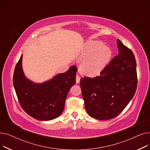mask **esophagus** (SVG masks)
Listing matches in <instances>:
<instances>
[{
	"label": "esophagus",
	"instance_id": "obj_1",
	"mask_svg": "<svg viewBox=\"0 0 150 150\" xmlns=\"http://www.w3.org/2000/svg\"><path fill=\"white\" fill-rule=\"evenodd\" d=\"M80 81V76L79 75H76V83H79Z\"/></svg>",
	"mask_w": 150,
	"mask_h": 150
}]
</instances>
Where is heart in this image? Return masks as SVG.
I'll return each instance as SVG.
<instances>
[{
    "label": "heart",
    "mask_w": 150,
    "mask_h": 150,
    "mask_svg": "<svg viewBox=\"0 0 150 150\" xmlns=\"http://www.w3.org/2000/svg\"><path fill=\"white\" fill-rule=\"evenodd\" d=\"M111 57V50L102 42H88L81 54V73L88 76L98 75L108 65Z\"/></svg>",
    "instance_id": "obj_1"
}]
</instances>
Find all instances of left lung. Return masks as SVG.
<instances>
[{"label":"left lung","mask_w":150,"mask_h":150,"mask_svg":"<svg viewBox=\"0 0 150 150\" xmlns=\"http://www.w3.org/2000/svg\"><path fill=\"white\" fill-rule=\"evenodd\" d=\"M117 44L119 54L110 61L100 76L80 80L86 111L98 120L117 117L128 105L137 89L134 55L119 39Z\"/></svg>","instance_id":"left-lung-1"}]
</instances>
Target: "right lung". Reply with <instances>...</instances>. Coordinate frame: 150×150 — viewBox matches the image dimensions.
<instances>
[{"label": "right lung", "instance_id": "obj_1", "mask_svg": "<svg viewBox=\"0 0 150 150\" xmlns=\"http://www.w3.org/2000/svg\"><path fill=\"white\" fill-rule=\"evenodd\" d=\"M22 57V54L13 75L14 88L21 107L36 119L48 121L56 119L62 113L69 91L75 83L77 68L72 66L64 73L36 83L25 76Z\"/></svg>", "mask_w": 150, "mask_h": 150}]
</instances>
